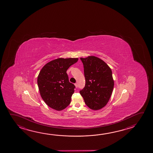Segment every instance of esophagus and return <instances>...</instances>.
<instances>
[{
    "mask_svg": "<svg viewBox=\"0 0 153 153\" xmlns=\"http://www.w3.org/2000/svg\"><path fill=\"white\" fill-rule=\"evenodd\" d=\"M75 85L76 88H78V84H77V83H75Z\"/></svg>",
    "mask_w": 153,
    "mask_h": 153,
    "instance_id": "obj_1",
    "label": "esophagus"
}]
</instances>
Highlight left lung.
Segmentation results:
<instances>
[{
	"mask_svg": "<svg viewBox=\"0 0 153 153\" xmlns=\"http://www.w3.org/2000/svg\"><path fill=\"white\" fill-rule=\"evenodd\" d=\"M85 78L84 88L80 90L85 104L92 110L104 107L114 87L112 73L108 65L95 56L80 58Z\"/></svg>",
	"mask_w": 153,
	"mask_h": 153,
	"instance_id": "left-lung-1",
	"label": "left lung"
}]
</instances>
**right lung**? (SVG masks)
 Here are the masks:
<instances>
[{
	"instance_id": "add662e5",
	"label": "right lung",
	"mask_w": 153,
	"mask_h": 153,
	"mask_svg": "<svg viewBox=\"0 0 153 153\" xmlns=\"http://www.w3.org/2000/svg\"><path fill=\"white\" fill-rule=\"evenodd\" d=\"M77 61V58L54 59L47 63L39 74L38 85L41 96L54 110L61 111L70 104L75 86L69 82L66 72Z\"/></svg>"
}]
</instances>
